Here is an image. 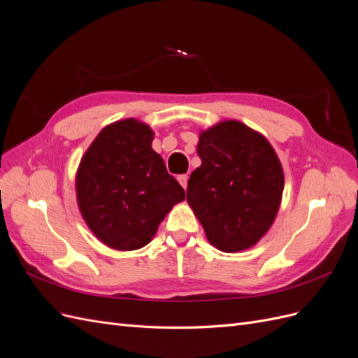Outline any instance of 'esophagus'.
<instances>
[{"mask_svg":"<svg viewBox=\"0 0 358 358\" xmlns=\"http://www.w3.org/2000/svg\"><path fill=\"white\" fill-rule=\"evenodd\" d=\"M178 180H179L180 185L183 187V189H187V187H188V176L187 175H180V176H178Z\"/></svg>","mask_w":358,"mask_h":358,"instance_id":"1","label":"esophagus"}]
</instances>
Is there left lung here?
Here are the masks:
<instances>
[{
	"instance_id": "1",
	"label": "left lung",
	"mask_w": 358,
	"mask_h": 358,
	"mask_svg": "<svg viewBox=\"0 0 358 358\" xmlns=\"http://www.w3.org/2000/svg\"><path fill=\"white\" fill-rule=\"evenodd\" d=\"M201 166L191 173L187 201L206 237L222 252L252 248L272 227L284 191V170L268 140L239 121L200 133Z\"/></svg>"
}]
</instances>
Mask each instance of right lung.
I'll use <instances>...</instances> for the list:
<instances>
[{
  "mask_svg": "<svg viewBox=\"0 0 358 358\" xmlns=\"http://www.w3.org/2000/svg\"><path fill=\"white\" fill-rule=\"evenodd\" d=\"M152 140L145 122L116 121L94 138L76 173V197L86 225L117 251L148 245L173 206L185 200Z\"/></svg>",
  "mask_w": 358,
  "mask_h": 358,
  "instance_id": "obj_1",
  "label": "right lung"
}]
</instances>
